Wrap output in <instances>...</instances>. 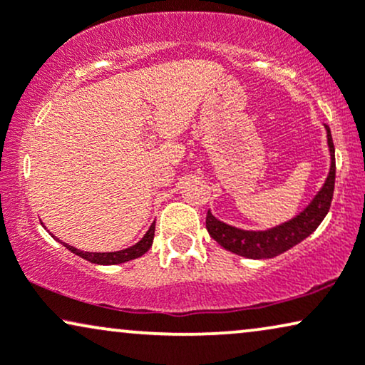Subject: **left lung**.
Instances as JSON below:
<instances>
[{"mask_svg": "<svg viewBox=\"0 0 365 365\" xmlns=\"http://www.w3.org/2000/svg\"><path fill=\"white\" fill-rule=\"evenodd\" d=\"M327 127V140L332 155V164H330V173L324 187L314 197V201L307 206L297 217H293L288 223L277 226V228L268 231H243L233 226L225 225L223 221L216 220L215 216L207 211L206 215V230L211 235L212 240H216L223 248L230 250L241 257L262 259L273 258L282 255L292 246H295L304 241L307 236H310L319 228V225L327 216L332 205L334 186H335V148L332 134Z\"/></svg>", "mask_w": 365, "mask_h": 365, "instance_id": "left-lung-1", "label": "left lung"}]
</instances>
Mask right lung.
Masks as SVG:
<instances>
[{"label": "right lung", "mask_w": 365, "mask_h": 365, "mask_svg": "<svg viewBox=\"0 0 365 365\" xmlns=\"http://www.w3.org/2000/svg\"><path fill=\"white\" fill-rule=\"evenodd\" d=\"M154 231H155V223H153L148 233H145L144 238H142L139 243L130 246V248L120 250V252H113V253H90V252H80V250L73 248L67 243H63L70 252L78 255L80 258L87 259L90 263H97V264H117V263H125L129 259L139 258L144 255L148 250L153 246V240H154Z\"/></svg>", "instance_id": "obj_1"}]
</instances>
